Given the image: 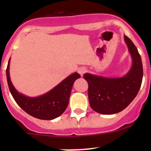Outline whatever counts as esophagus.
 I'll return each instance as SVG.
<instances>
[{
  "instance_id": "34e87169",
  "label": "esophagus",
  "mask_w": 151,
  "mask_h": 151,
  "mask_svg": "<svg viewBox=\"0 0 151 151\" xmlns=\"http://www.w3.org/2000/svg\"><path fill=\"white\" fill-rule=\"evenodd\" d=\"M86 71H87L86 68H85V67H83V66L80 67V68H79V69H78L79 74H80L81 76H83V74H84V73L86 72Z\"/></svg>"
}]
</instances>
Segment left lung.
Returning a JSON list of instances; mask_svg holds the SVG:
<instances>
[{
	"instance_id": "8db88e82",
	"label": "left lung",
	"mask_w": 151,
	"mask_h": 151,
	"mask_svg": "<svg viewBox=\"0 0 151 151\" xmlns=\"http://www.w3.org/2000/svg\"><path fill=\"white\" fill-rule=\"evenodd\" d=\"M124 41L132 56V66L122 77H105L86 73L88 99L91 107L100 114L112 115L127 107L137 95L143 77L140 55L133 42L126 35Z\"/></svg>"
}]
</instances>
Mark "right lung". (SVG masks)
I'll return each instance as SVG.
<instances>
[{
	"label": "right lung",
	"instance_id": "right-lung-1",
	"mask_svg": "<svg viewBox=\"0 0 151 151\" xmlns=\"http://www.w3.org/2000/svg\"><path fill=\"white\" fill-rule=\"evenodd\" d=\"M9 63L10 59L6 68L9 88L17 104L25 112L41 120L55 119L64 112L68 104L73 84L80 77L78 73H73L44 95L29 97L18 92L14 87L10 79Z\"/></svg>",
	"mask_w": 151,
	"mask_h": 151
}]
</instances>
